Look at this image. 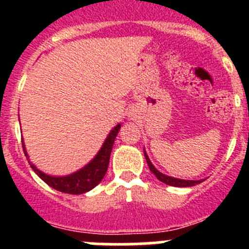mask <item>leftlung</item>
I'll use <instances>...</instances> for the list:
<instances>
[{
  "label": "left lung",
  "instance_id": "8db88e82",
  "mask_svg": "<svg viewBox=\"0 0 249 249\" xmlns=\"http://www.w3.org/2000/svg\"><path fill=\"white\" fill-rule=\"evenodd\" d=\"M144 157H146V160H147V163H148L151 172L157 177V179H160V181L163 182V183L169 184V186H173V187H192V186H196V184L201 183V181H186V179H178V178H172V177H168V176H164L163 173H160V171H157V169L153 167V164L151 163V160H149L146 152H144Z\"/></svg>",
  "mask_w": 249,
  "mask_h": 249
}]
</instances>
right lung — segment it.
I'll return each instance as SVG.
<instances>
[{
    "mask_svg": "<svg viewBox=\"0 0 249 249\" xmlns=\"http://www.w3.org/2000/svg\"><path fill=\"white\" fill-rule=\"evenodd\" d=\"M120 128L121 124H117L112 129L108 137L106 138L105 143H103L101 151L98 152V155L87 166L83 167L82 169H80L78 172L73 173V175L67 176V177H51V176H47L38 171L30 160L28 162H30L32 169L38 175V177L54 190L68 193V195H81V193L89 192L102 181V178L105 177L106 172H107L112 147H113L114 140H116V136H117ZM22 147H23V152H25L26 157L28 160L23 142H22Z\"/></svg>",
    "mask_w": 249,
    "mask_h": 249,
    "instance_id": "right-lung-1",
    "label": "right lung"
}]
</instances>
